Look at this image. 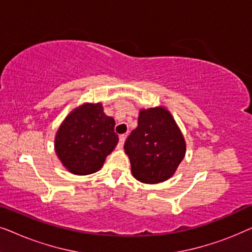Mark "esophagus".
Here are the masks:
<instances>
[{
	"instance_id": "34e87169",
	"label": "esophagus",
	"mask_w": 252,
	"mask_h": 252,
	"mask_svg": "<svg viewBox=\"0 0 252 252\" xmlns=\"http://www.w3.org/2000/svg\"><path fill=\"white\" fill-rule=\"evenodd\" d=\"M125 140H126V135L125 134H122V135L119 136V143H118L119 148H123L124 143H125Z\"/></svg>"
}]
</instances>
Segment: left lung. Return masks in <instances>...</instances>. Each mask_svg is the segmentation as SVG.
<instances>
[{
    "label": "left lung",
    "mask_w": 252,
    "mask_h": 252,
    "mask_svg": "<svg viewBox=\"0 0 252 252\" xmlns=\"http://www.w3.org/2000/svg\"><path fill=\"white\" fill-rule=\"evenodd\" d=\"M125 153L133 177L143 184L170 179L186 154V142L173 117L163 106L142 109L137 127L127 137Z\"/></svg>",
    "instance_id": "8db88e82"
}]
</instances>
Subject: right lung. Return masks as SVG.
I'll return each mask as SVG.
<instances>
[{
    "instance_id": "add662e5",
    "label": "right lung",
    "mask_w": 252,
    "mask_h": 252,
    "mask_svg": "<svg viewBox=\"0 0 252 252\" xmlns=\"http://www.w3.org/2000/svg\"><path fill=\"white\" fill-rule=\"evenodd\" d=\"M115 125V119L103 112L101 103H85L74 109L55 137V150L62 164L78 175L98 171L118 143Z\"/></svg>"
}]
</instances>
